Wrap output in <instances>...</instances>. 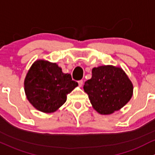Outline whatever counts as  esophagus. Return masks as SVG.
<instances>
[{
    "label": "esophagus",
    "instance_id": "obj_1",
    "mask_svg": "<svg viewBox=\"0 0 155 155\" xmlns=\"http://www.w3.org/2000/svg\"><path fill=\"white\" fill-rule=\"evenodd\" d=\"M78 85H79V87H82L83 84H84V81H83L82 80H81V81H78Z\"/></svg>",
    "mask_w": 155,
    "mask_h": 155
}]
</instances>
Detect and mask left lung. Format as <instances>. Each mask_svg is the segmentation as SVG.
<instances>
[{
  "label": "left lung",
  "instance_id": "8db88e82",
  "mask_svg": "<svg viewBox=\"0 0 155 155\" xmlns=\"http://www.w3.org/2000/svg\"><path fill=\"white\" fill-rule=\"evenodd\" d=\"M94 109L102 115L111 114L123 107L133 95V84L122 68L101 66L93 68L92 78L85 82Z\"/></svg>",
  "mask_w": 155,
  "mask_h": 155
}]
</instances>
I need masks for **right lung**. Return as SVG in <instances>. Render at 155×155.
<instances>
[{
    "mask_svg": "<svg viewBox=\"0 0 155 155\" xmlns=\"http://www.w3.org/2000/svg\"><path fill=\"white\" fill-rule=\"evenodd\" d=\"M78 84L64 74L56 63L36 60L25 80V91L30 103L38 110L53 113L66 101L67 95Z\"/></svg>",
    "mask_w": 155,
    "mask_h": 155,
    "instance_id": "obj_1",
    "label": "right lung"
}]
</instances>
